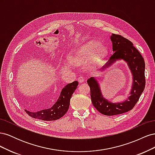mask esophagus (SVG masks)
Masks as SVG:
<instances>
[{"instance_id":"1","label":"esophagus","mask_w":155,"mask_h":155,"mask_svg":"<svg viewBox=\"0 0 155 155\" xmlns=\"http://www.w3.org/2000/svg\"><path fill=\"white\" fill-rule=\"evenodd\" d=\"M78 80L79 83H83L84 81H85V78L83 76H79L78 79Z\"/></svg>"}]
</instances>
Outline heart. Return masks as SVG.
I'll return each instance as SVG.
<instances>
[{"label": "heart", "instance_id": "heart-1", "mask_svg": "<svg viewBox=\"0 0 155 155\" xmlns=\"http://www.w3.org/2000/svg\"><path fill=\"white\" fill-rule=\"evenodd\" d=\"M99 46L100 43L97 41L88 42L79 51L78 57V61L83 64L90 62L94 57L97 59L101 58L107 53V50L104 46H102L97 50Z\"/></svg>", "mask_w": 155, "mask_h": 155}]
</instances>
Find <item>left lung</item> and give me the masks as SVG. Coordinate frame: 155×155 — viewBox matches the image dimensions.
Returning a JSON list of instances; mask_svg holds the SVG:
<instances>
[{
  "label": "left lung",
  "instance_id": "1",
  "mask_svg": "<svg viewBox=\"0 0 155 155\" xmlns=\"http://www.w3.org/2000/svg\"><path fill=\"white\" fill-rule=\"evenodd\" d=\"M110 39L114 53L109 57V61L104 68L110 66L116 59L125 60L133 74V84L128 100L119 104H112L103 97L99 85L94 78L88 79L92 104L100 113L106 116L120 114L132 110L139 100L145 86V61L141 54L133 46L132 42L120 35L113 34Z\"/></svg>",
  "mask_w": 155,
  "mask_h": 155
}]
</instances>
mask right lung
Masks as SVG:
<instances>
[{
  "mask_svg": "<svg viewBox=\"0 0 155 155\" xmlns=\"http://www.w3.org/2000/svg\"><path fill=\"white\" fill-rule=\"evenodd\" d=\"M78 82L75 81L65 86L60 93L58 100L48 109L36 110L25 109L26 113L32 118L45 121H53L63 117L68 110L70 101L72 94L77 88Z\"/></svg>",
  "mask_w": 155,
  "mask_h": 155,
  "instance_id": "1",
  "label": "right lung"
}]
</instances>
